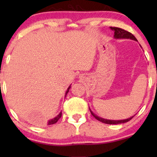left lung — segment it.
Instances as JSON below:
<instances>
[{"label":"left lung","instance_id":"8db88e82","mask_svg":"<svg viewBox=\"0 0 157 157\" xmlns=\"http://www.w3.org/2000/svg\"><path fill=\"white\" fill-rule=\"evenodd\" d=\"M110 28H111V30H113V31L114 32V35H113L114 38H116V39L127 38V39L134 40H136V37H135L131 33V32H128V31H125V30L122 29L118 28V27H110ZM89 110H90V111H91V114H92L93 116L95 117V119H97V120H99V121L103 122V123L111 124V125H116V124L125 123V122H127L130 121L131 119H132L134 117V116H133V117H131L128 118V119H126V120H106V119L101 118V117H100L97 116L96 114H94V113L92 111H91V109H89Z\"/></svg>","mask_w":157,"mask_h":157}]
</instances>
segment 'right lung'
I'll list each match as a JSON object with an SVG mask.
<instances>
[{
	"label": "right lung",
	"mask_w": 157,
	"mask_h": 157,
	"mask_svg": "<svg viewBox=\"0 0 157 157\" xmlns=\"http://www.w3.org/2000/svg\"><path fill=\"white\" fill-rule=\"evenodd\" d=\"M70 88H71V86H69V87L68 88V89H67V91H66V94H68V91H69V89H70ZM61 116H62V112H60V113H59L58 115H57V117H55V118H53V119H52V120H48V125H53V124H55V123H56V122H57V121H58V120L59 119H60V117H61Z\"/></svg>",
	"instance_id": "add662e5"
}]
</instances>
